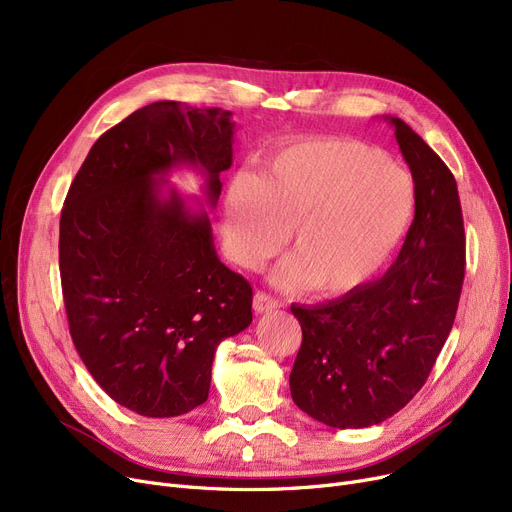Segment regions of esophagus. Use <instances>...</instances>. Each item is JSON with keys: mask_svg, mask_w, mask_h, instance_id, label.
<instances>
[{"mask_svg": "<svg viewBox=\"0 0 512 512\" xmlns=\"http://www.w3.org/2000/svg\"><path fill=\"white\" fill-rule=\"evenodd\" d=\"M278 307H280V303H278L276 299H272L270 294L255 292V297H253V309H255V313H267V311H274V309H278Z\"/></svg>", "mask_w": 512, "mask_h": 512, "instance_id": "esophagus-1", "label": "esophagus"}]
</instances>
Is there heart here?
I'll list each match as a JSON object with an SVG mask.
<instances>
[{
  "label": "heart",
  "instance_id": "heart-1",
  "mask_svg": "<svg viewBox=\"0 0 512 512\" xmlns=\"http://www.w3.org/2000/svg\"><path fill=\"white\" fill-rule=\"evenodd\" d=\"M415 211V184L380 149L311 139L278 151L261 176H238L224 201L232 257L253 267L288 230L276 272L286 288L342 294L365 284L398 247Z\"/></svg>",
  "mask_w": 512,
  "mask_h": 512
}]
</instances>
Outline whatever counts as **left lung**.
Here are the masks:
<instances>
[{
	"label": "left lung",
	"mask_w": 512,
	"mask_h": 512,
	"mask_svg": "<svg viewBox=\"0 0 512 512\" xmlns=\"http://www.w3.org/2000/svg\"><path fill=\"white\" fill-rule=\"evenodd\" d=\"M415 218L396 261L336 301L292 305L303 344L290 371L294 405L336 429L378 425L421 390L452 330L465 280V228L452 172L400 118Z\"/></svg>",
	"instance_id": "8db88e82"
}]
</instances>
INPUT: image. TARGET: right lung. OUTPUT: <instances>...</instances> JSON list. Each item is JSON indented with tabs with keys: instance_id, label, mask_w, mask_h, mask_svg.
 <instances>
[{
	"instance_id": "1",
	"label": "right lung",
	"mask_w": 512,
	"mask_h": 512,
	"mask_svg": "<svg viewBox=\"0 0 512 512\" xmlns=\"http://www.w3.org/2000/svg\"><path fill=\"white\" fill-rule=\"evenodd\" d=\"M232 112L155 101L97 139L60 218L70 336L93 380L143 417L203 405L218 344L253 321L251 284L213 247L203 205L170 184L191 168L215 207L232 166Z\"/></svg>"
}]
</instances>
